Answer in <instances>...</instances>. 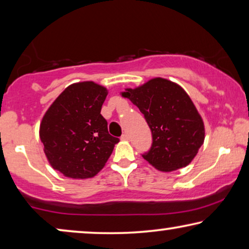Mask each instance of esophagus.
I'll return each instance as SVG.
<instances>
[{"instance_id":"34e87169","label":"esophagus","mask_w":249,"mask_h":249,"mask_svg":"<svg viewBox=\"0 0 249 249\" xmlns=\"http://www.w3.org/2000/svg\"><path fill=\"white\" fill-rule=\"evenodd\" d=\"M122 140L123 141H128L129 140V136H128V134H123V135H122Z\"/></svg>"}]
</instances>
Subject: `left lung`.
Listing matches in <instances>:
<instances>
[{
	"label": "left lung",
	"mask_w": 249,
	"mask_h": 249,
	"mask_svg": "<svg viewBox=\"0 0 249 249\" xmlns=\"http://www.w3.org/2000/svg\"><path fill=\"white\" fill-rule=\"evenodd\" d=\"M122 96L140 108L152 131L151 149L144 160L161 172L187 166L204 143V122L188 94L166 78H152Z\"/></svg>",
	"instance_id": "left-lung-1"
}]
</instances>
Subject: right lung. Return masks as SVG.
<instances>
[{"instance_id": "right-lung-1", "label": "right lung", "mask_w": 249, "mask_h": 249, "mask_svg": "<svg viewBox=\"0 0 249 249\" xmlns=\"http://www.w3.org/2000/svg\"><path fill=\"white\" fill-rule=\"evenodd\" d=\"M107 89L94 82L70 85L46 110L39 139L47 160L70 178L95 176L120 140L109 135L101 109Z\"/></svg>"}]
</instances>
